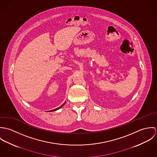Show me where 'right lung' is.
<instances>
[{
  "label": "right lung",
  "instance_id": "obj_1",
  "mask_svg": "<svg viewBox=\"0 0 157 157\" xmlns=\"http://www.w3.org/2000/svg\"><path fill=\"white\" fill-rule=\"evenodd\" d=\"M65 103H63V105H62V106H60V107H59V108H57V109H54V110H52V111H56V110H58V109H60V108H62V106H63V105H65Z\"/></svg>",
  "mask_w": 157,
  "mask_h": 157
}]
</instances>
